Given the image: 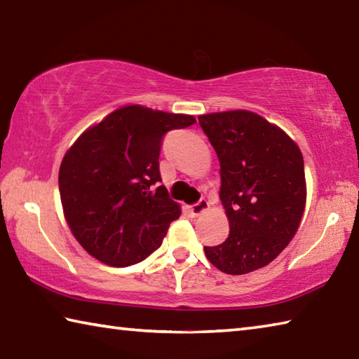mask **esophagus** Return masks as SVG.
Returning <instances> with one entry per match:
<instances>
[{
  "mask_svg": "<svg viewBox=\"0 0 359 359\" xmlns=\"http://www.w3.org/2000/svg\"><path fill=\"white\" fill-rule=\"evenodd\" d=\"M208 207V202H207V199H199L196 204H193L191 207H190V212H191V215L193 217H199V215L205 210V208Z\"/></svg>",
  "mask_w": 359,
  "mask_h": 359,
  "instance_id": "34e87169",
  "label": "esophagus"
}]
</instances>
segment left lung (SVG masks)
<instances>
[{"mask_svg":"<svg viewBox=\"0 0 359 359\" xmlns=\"http://www.w3.org/2000/svg\"><path fill=\"white\" fill-rule=\"evenodd\" d=\"M219 160L221 190L231 232L204 246L210 264L245 275L279 256L302 221L306 204L304 161L281 128L251 111L198 117Z\"/></svg>","mask_w":359,"mask_h":359,"instance_id":"1","label":"left lung"}]
</instances>
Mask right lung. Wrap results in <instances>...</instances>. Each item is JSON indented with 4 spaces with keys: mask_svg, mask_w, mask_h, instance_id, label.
Masks as SVG:
<instances>
[{
    "mask_svg": "<svg viewBox=\"0 0 359 359\" xmlns=\"http://www.w3.org/2000/svg\"><path fill=\"white\" fill-rule=\"evenodd\" d=\"M193 116L123 107L86 130L60 168V193L72 233L111 266L138 264L158 250L180 208L160 175L163 136Z\"/></svg>",
    "mask_w": 359,
    "mask_h": 359,
    "instance_id": "add662e5",
    "label": "right lung"
}]
</instances>
